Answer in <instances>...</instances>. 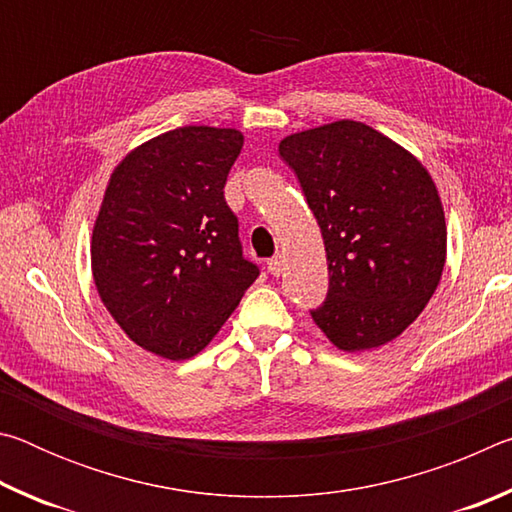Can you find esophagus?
Returning a JSON list of instances; mask_svg holds the SVG:
<instances>
[{
  "instance_id": "1",
  "label": "esophagus",
  "mask_w": 512,
  "mask_h": 512,
  "mask_svg": "<svg viewBox=\"0 0 512 512\" xmlns=\"http://www.w3.org/2000/svg\"><path fill=\"white\" fill-rule=\"evenodd\" d=\"M266 268H268V273H271L273 277H277L282 273V268H284V262H282V257L280 255H275V257H271L266 262Z\"/></svg>"
}]
</instances>
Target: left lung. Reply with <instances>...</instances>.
I'll return each instance as SVG.
<instances>
[{
  "instance_id": "obj_1",
  "label": "left lung",
  "mask_w": 512,
  "mask_h": 512,
  "mask_svg": "<svg viewBox=\"0 0 512 512\" xmlns=\"http://www.w3.org/2000/svg\"><path fill=\"white\" fill-rule=\"evenodd\" d=\"M280 155L327 253V298L311 318L343 352L391 343L422 314L445 268V212L429 171L352 119L284 137Z\"/></svg>"
}]
</instances>
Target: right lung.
<instances>
[{
    "instance_id": "add662e5",
    "label": "right lung",
    "mask_w": 512,
    "mask_h": 512,
    "mask_svg": "<svg viewBox=\"0 0 512 512\" xmlns=\"http://www.w3.org/2000/svg\"><path fill=\"white\" fill-rule=\"evenodd\" d=\"M244 135L183 126L110 173L92 230V277L128 339L185 361L210 343L257 280L223 187Z\"/></svg>"
}]
</instances>
